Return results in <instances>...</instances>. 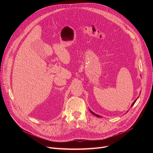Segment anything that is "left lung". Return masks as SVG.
<instances>
[{
	"instance_id": "obj_1",
	"label": "left lung",
	"mask_w": 153,
	"mask_h": 153,
	"mask_svg": "<svg viewBox=\"0 0 153 153\" xmlns=\"http://www.w3.org/2000/svg\"><path fill=\"white\" fill-rule=\"evenodd\" d=\"M136 100H135V101H134V102H133V104H132V105H131V106H133V105H134V103H135V102H136ZM90 111H91V113H93V114H94V115H95V116H97V117H100V116H99V115H97V114H94V113H93V112H92V111H91V110H90Z\"/></svg>"
}]
</instances>
